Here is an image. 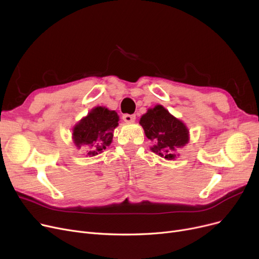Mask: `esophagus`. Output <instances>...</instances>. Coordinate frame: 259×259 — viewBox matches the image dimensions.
<instances>
[{
    "instance_id": "obj_1",
    "label": "esophagus",
    "mask_w": 259,
    "mask_h": 259,
    "mask_svg": "<svg viewBox=\"0 0 259 259\" xmlns=\"http://www.w3.org/2000/svg\"><path fill=\"white\" fill-rule=\"evenodd\" d=\"M122 119L125 120L126 122H133L136 120V115L134 114H125L122 116Z\"/></svg>"
}]
</instances>
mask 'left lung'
Returning a JSON list of instances; mask_svg holds the SVG:
<instances>
[{"label":"left lung","mask_w":259,"mask_h":259,"mask_svg":"<svg viewBox=\"0 0 259 259\" xmlns=\"http://www.w3.org/2000/svg\"><path fill=\"white\" fill-rule=\"evenodd\" d=\"M145 136L154 142L150 150L166 160H175L180 154L177 149L183 148L189 142V130L185 123L175 117L162 105L149 108L140 119Z\"/></svg>","instance_id":"8db88e82"}]
</instances>
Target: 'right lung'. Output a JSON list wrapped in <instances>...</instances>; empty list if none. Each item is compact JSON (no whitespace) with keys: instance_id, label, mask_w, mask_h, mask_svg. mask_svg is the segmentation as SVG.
Instances as JSON below:
<instances>
[{"instance_id":"obj_1","label":"right lung","mask_w":259,"mask_h":259,"mask_svg":"<svg viewBox=\"0 0 259 259\" xmlns=\"http://www.w3.org/2000/svg\"><path fill=\"white\" fill-rule=\"evenodd\" d=\"M119 116L114 110L98 106L89 112L72 129V139L78 149L88 147L87 155L95 156L111 145Z\"/></svg>"}]
</instances>
